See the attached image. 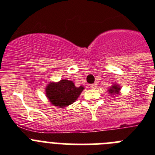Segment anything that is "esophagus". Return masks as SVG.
Returning <instances> with one entry per match:
<instances>
[{"mask_svg": "<svg viewBox=\"0 0 155 155\" xmlns=\"http://www.w3.org/2000/svg\"><path fill=\"white\" fill-rule=\"evenodd\" d=\"M90 87H91V88H92V89H95V88H96V87H97V84H90Z\"/></svg>", "mask_w": 155, "mask_h": 155, "instance_id": "obj_1", "label": "esophagus"}]
</instances>
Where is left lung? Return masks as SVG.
<instances>
[{
    "label": "left lung",
    "instance_id": "1",
    "mask_svg": "<svg viewBox=\"0 0 155 155\" xmlns=\"http://www.w3.org/2000/svg\"><path fill=\"white\" fill-rule=\"evenodd\" d=\"M120 88L118 85H114L111 87L110 89L109 90V92L111 93V94H118V92L120 91Z\"/></svg>",
    "mask_w": 155,
    "mask_h": 155
}]
</instances>
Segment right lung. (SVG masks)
<instances>
[{"mask_svg": "<svg viewBox=\"0 0 155 155\" xmlns=\"http://www.w3.org/2000/svg\"><path fill=\"white\" fill-rule=\"evenodd\" d=\"M84 87H75L73 81L61 80L58 83H50L46 87V97L55 106L64 108L74 102Z\"/></svg>", "mask_w": 155, "mask_h": 155, "instance_id": "obj_1", "label": "right lung"}]
</instances>
